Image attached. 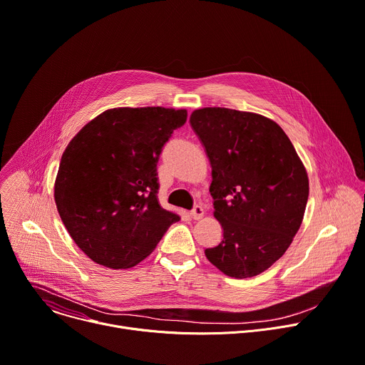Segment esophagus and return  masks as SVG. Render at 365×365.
<instances>
[{"mask_svg":"<svg viewBox=\"0 0 365 365\" xmlns=\"http://www.w3.org/2000/svg\"><path fill=\"white\" fill-rule=\"evenodd\" d=\"M190 217H192L193 220H201V218L204 217V210H202V207H201V205H195V207L192 208V211H190Z\"/></svg>","mask_w":365,"mask_h":365,"instance_id":"34e87169","label":"esophagus"}]
</instances>
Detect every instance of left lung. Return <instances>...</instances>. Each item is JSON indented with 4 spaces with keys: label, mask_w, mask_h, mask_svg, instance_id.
Listing matches in <instances>:
<instances>
[{
    "label": "left lung",
    "mask_w": 365,
    "mask_h": 365,
    "mask_svg": "<svg viewBox=\"0 0 365 365\" xmlns=\"http://www.w3.org/2000/svg\"><path fill=\"white\" fill-rule=\"evenodd\" d=\"M190 126L211 163L214 217L222 227V240L205 256L228 277H256L302 225L307 172L282 128L262 115L204 108L192 112Z\"/></svg>",
    "instance_id": "1"
}]
</instances>
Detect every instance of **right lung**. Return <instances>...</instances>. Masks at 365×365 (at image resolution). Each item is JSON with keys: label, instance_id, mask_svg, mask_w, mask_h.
Returning <instances> with one entry per match:
<instances>
[{"label": "right lung", "instance_id": "1", "mask_svg": "<svg viewBox=\"0 0 365 365\" xmlns=\"http://www.w3.org/2000/svg\"><path fill=\"white\" fill-rule=\"evenodd\" d=\"M185 109L116 108L65 148L55 180L59 217L76 245L112 269L135 267L180 220L157 200V163Z\"/></svg>", "mask_w": 365, "mask_h": 365}]
</instances>
